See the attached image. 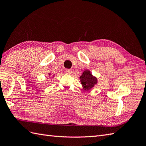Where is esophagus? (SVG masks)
I'll list each match as a JSON object with an SVG mask.
<instances>
[{
  "instance_id": "esophagus-1",
  "label": "esophagus",
  "mask_w": 146,
  "mask_h": 146,
  "mask_svg": "<svg viewBox=\"0 0 146 146\" xmlns=\"http://www.w3.org/2000/svg\"><path fill=\"white\" fill-rule=\"evenodd\" d=\"M65 73L66 74H70L71 73H72V70H69V69H66L65 70Z\"/></svg>"
}]
</instances>
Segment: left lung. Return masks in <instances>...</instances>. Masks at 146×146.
<instances>
[{"label":"left lung","instance_id":"8db88e82","mask_svg":"<svg viewBox=\"0 0 146 146\" xmlns=\"http://www.w3.org/2000/svg\"><path fill=\"white\" fill-rule=\"evenodd\" d=\"M80 78L84 90H90L98 83L96 78L93 76L88 70L84 71Z\"/></svg>","mask_w":146,"mask_h":146}]
</instances>
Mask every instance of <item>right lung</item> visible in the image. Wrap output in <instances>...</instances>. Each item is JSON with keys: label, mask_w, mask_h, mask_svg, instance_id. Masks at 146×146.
I'll list each match as a JSON object with an SVG mask.
<instances>
[{"label": "right lung", "mask_w": 146, "mask_h": 146, "mask_svg": "<svg viewBox=\"0 0 146 146\" xmlns=\"http://www.w3.org/2000/svg\"><path fill=\"white\" fill-rule=\"evenodd\" d=\"M49 75H50V73H49Z\"/></svg>", "instance_id": "add662e5"}]
</instances>
